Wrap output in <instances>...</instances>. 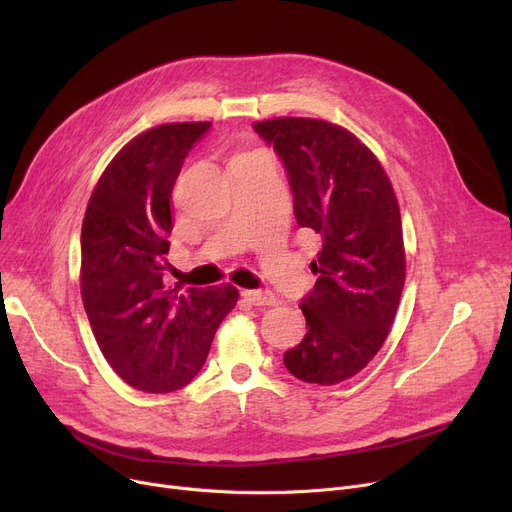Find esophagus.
<instances>
[{
    "mask_svg": "<svg viewBox=\"0 0 512 512\" xmlns=\"http://www.w3.org/2000/svg\"><path fill=\"white\" fill-rule=\"evenodd\" d=\"M242 299H245L247 303L251 305H274L276 303V297L270 292V290H242Z\"/></svg>",
    "mask_w": 512,
    "mask_h": 512,
    "instance_id": "esophagus-1",
    "label": "esophagus"
}]
</instances>
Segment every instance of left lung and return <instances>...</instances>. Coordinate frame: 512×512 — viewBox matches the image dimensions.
<instances>
[{"mask_svg": "<svg viewBox=\"0 0 512 512\" xmlns=\"http://www.w3.org/2000/svg\"><path fill=\"white\" fill-rule=\"evenodd\" d=\"M288 176L294 218L321 236L317 276L301 299L307 334L284 353L303 382L332 386L357 375L382 348L405 286V247L392 184L346 128L313 118L253 124Z\"/></svg>", "mask_w": 512, "mask_h": 512, "instance_id": "1", "label": "left lung"}]
</instances>
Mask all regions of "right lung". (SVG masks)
<instances>
[{
  "label": "right lung",
  "mask_w": 512,
  "mask_h": 512,
  "mask_svg": "<svg viewBox=\"0 0 512 512\" xmlns=\"http://www.w3.org/2000/svg\"><path fill=\"white\" fill-rule=\"evenodd\" d=\"M209 128L161 124L132 139L101 174L80 232V294L95 340L126 384L151 394L195 378L238 301L232 284L164 286L172 188Z\"/></svg>",
  "instance_id": "1"
}]
</instances>
